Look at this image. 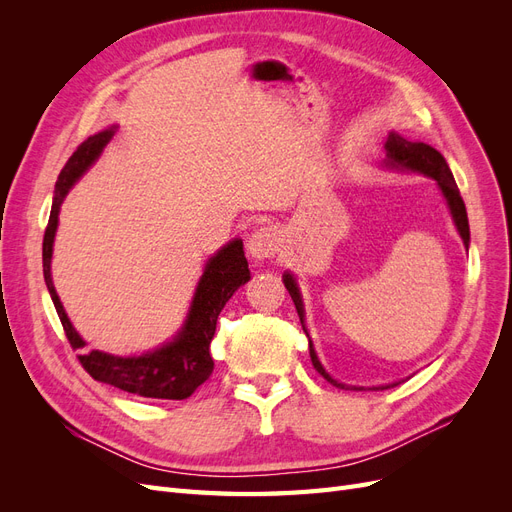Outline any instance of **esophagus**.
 <instances>
[{"label":"esophagus","instance_id":"esophagus-1","mask_svg":"<svg viewBox=\"0 0 512 512\" xmlns=\"http://www.w3.org/2000/svg\"><path fill=\"white\" fill-rule=\"evenodd\" d=\"M280 245H282L280 232L271 226H265L252 232V237L247 239V254H250L254 260H267L280 252Z\"/></svg>","mask_w":512,"mask_h":512}]
</instances>
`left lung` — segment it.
I'll use <instances>...</instances> for the list:
<instances>
[{"label":"left lung","instance_id":"8db88e82","mask_svg":"<svg viewBox=\"0 0 512 512\" xmlns=\"http://www.w3.org/2000/svg\"><path fill=\"white\" fill-rule=\"evenodd\" d=\"M384 149H386V156L384 160L380 162L382 168H391V170H401V173H418V175H425L429 179H433L438 183V188L446 200L448 205V211H451V218L457 226V232L459 237L463 239V245H470V224H468V213H466V205H463V198L459 194V188L457 183L453 179V173L451 168H448L446 160L442 153L438 149H433L431 145H425V143H412V141H406L404 136H399L397 132H391L389 138H386L384 143ZM284 280V286L286 290L290 292L292 297V303L294 307H297V314H299V320L303 324V331L309 339V356H312V365L314 369L318 371V374L331 382L333 386H337V389H346V391H365V386H352V384H344L335 380L327 369L322 367L318 354L314 350V344H312V337H309L307 333V327H305V305H303V297H301V290H299V284H297V277H294L290 271H286L282 275ZM399 382H391V384H380V386H369L371 391H380V389H389V386H397Z\"/></svg>","mask_w":512,"mask_h":512}]
</instances>
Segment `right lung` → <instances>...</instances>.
<instances>
[{"label":"right lung","mask_w":512,"mask_h":512,"mask_svg":"<svg viewBox=\"0 0 512 512\" xmlns=\"http://www.w3.org/2000/svg\"><path fill=\"white\" fill-rule=\"evenodd\" d=\"M117 126L106 128L94 136H89L81 147L76 149L55 183L53 209L49 226L44 232L42 243V271L44 282L49 288L57 316L64 324L68 342L74 350L85 348V339L74 329L64 305L59 301V294L53 284L51 260H53V243L55 232L59 226V209L72 185L79 181L87 170L96 164L102 156L104 147L111 143ZM250 269H247V258L243 252V241L232 239L224 247H220L207 262L203 275L196 284L194 297L185 316L181 329L156 350L143 352L138 356H117L102 350L83 352L79 361L87 369V374L104 384L117 386V389L134 393L138 397L151 399H188L200 384H203L213 371L211 359V339L215 335V322L228 303V299L243 286L250 282Z\"/></svg>","instance_id":"obj_1"}]
</instances>
